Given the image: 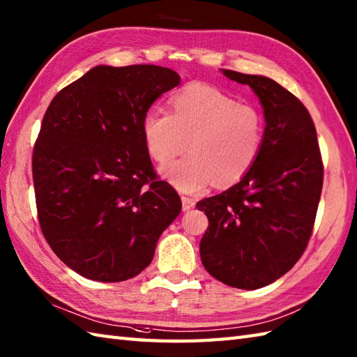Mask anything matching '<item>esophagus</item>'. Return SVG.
Returning <instances> with one entry per match:
<instances>
[{
  "instance_id": "obj_1",
  "label": "esophagus",
  "mask_w": 357,
  "mask_h": 357,
  "mask_svg": "<svg viewBox=\"0 0 357 357\" xmlns=\"http://www.w3.org/2000/svg\"><path fill=\"white\" fill-rule=\"evenodd\" d=\"M181 201H182V210H184V211H188V210L195 208V201H193L192 197L182 196V197H181Z\"/></svg>"
}]
</instances>
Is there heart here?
<instances>
[{
    "label": "heart",
    "instance_id": "heart-1",
    "mask_svg": "<svg viewBox=\"0 0 357 357\" xmlns=\"http://www.w3.org/2000/svg\"><path fill=\"white\" fill-rule=\"evenodd\" d=\"M143 137L149 155L165 164L185 151L179 161L164 165L162 176L182 193H201L214 182L234 184L259 156L264 135L261 112L240 105L220 89L192 84L170 98V114L147 111Z\"/></svg>",
    "mask_w": 357,
    "mask_h": 357
}]
</instances>
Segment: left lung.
<instances>
[{
	"mask_svg": "<svg viewBox=\"0 0 357 357\" xmlns=\"http://www.w3.org/2000/svg\"><path fill=\"white\" fill-rule=\"evenodd\" d=\"M259 97L261 151L250 172L225 192L197 202L208 228L199 245L206 272L227 286L260 289L300 260L313 229L322 161L309 111L275 80L222 70Z\"/></svg>",
	"mask_w": 357,
	"mask_h": 357,
	"instance_id": "left-lung-1",
	"label": "left lung"
}]
</instances>
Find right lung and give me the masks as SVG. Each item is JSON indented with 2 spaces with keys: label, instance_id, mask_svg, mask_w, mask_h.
I'll return each instance as SVG.
<instances>
[{
  "label": "right lung",
  "instance_id": "right-lung-1",
  "mask_svg": "<svg viewBox=\"0 0 357 357\" xmlns=\"http://www.w3.org/2000/svg\"><path fill=\"white\" fill-rule=\"evenodd\" d=\"M179 84L164 66L97 65L50 103L33 151L38 216L54 254L79 275H138L181 213L141 128L156 98Z\"/></svg>",
  "mask_w": 357,
  "mask_h": 357
}]
</instances>
